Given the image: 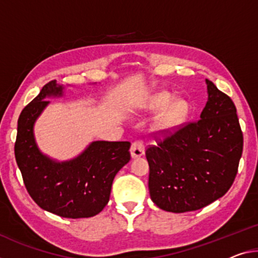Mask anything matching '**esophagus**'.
<instances>
[{"label": "esophagus", "mask_w": 258, "mask_h": 258, "mask_svg": "<svg viewBox=\"0 0 258 258\" xmlns=\"http://www.w3.org/2000/svg\"><path fill=\"white\" fill-rule=\"evenodd\" d=\"M130 152H132L133 158H138L142 157L144 154V144H143L142 141H136L132 144V149H130Z\"/></svg>", "instance_id": "obj_1"}]
</instances>
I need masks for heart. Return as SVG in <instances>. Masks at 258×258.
Wrapping results in <instances>:
<instances>
[{"label":"heart","instance_id":"b5f03b06","mask_svg":"<svg viewBox=\"0 0 258 258\" xmlns=\"http://www.w3.org/2000/svg\"><path fill=\"white\" fill-rule=\"evenodd\" d=\"M175 100V97L172 93L161 92L156 94L149 102V109L154 113L168 108L156 123V130L161 135L173 133L188 117V102L184 100Z\"/></svg>","mask_w":258,"mask_h":258}]
</instances>
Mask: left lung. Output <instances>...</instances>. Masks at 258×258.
Wrapping results in <instances>:
<instances>
[{
	"mask_svg": "<svg viewBox=\"0 0 258 258\" xmlns=\"http://www.w3.org/2000/svg\"><path fill=\"white\" fill-rule=\"evenodd\" d=\"M208 101L189 122L146 149L154 204L174 213L196 211L223 197L242 156L243 135L234 102L207 79Z\"/></svg>",
	"mask_w": 258,
	"mask_h": 258,
	"instance_id": "left-lung-1",
	"label": "left lung"
}]
</instances>
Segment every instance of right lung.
Returning a JSON list of instances; mask_svg holds the SVG:
<instances>
[{
    "mask_svg": "<svg viewBox=\"0 0 258 258\" xmlns=\"http://www.w3.org/2000/svg\"><path fill=\"white\" fill-rule=\"evenodd\" d=\"M63 86L51 81L22 110L18 118L15 157L24 184L41 209L63 218H89L109 201L116 173L130 160V142H92L78 157L56 161L40 152L34 140V122L49 104L47 97H62Z\"/></svg>",
    "mask_w": 258,
    "mask_h": 258,
    "instance_id": "add662e5",
    "label": "right lung"
}]
</instances>
